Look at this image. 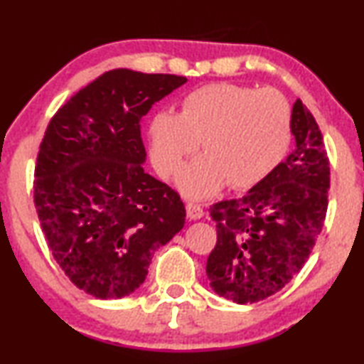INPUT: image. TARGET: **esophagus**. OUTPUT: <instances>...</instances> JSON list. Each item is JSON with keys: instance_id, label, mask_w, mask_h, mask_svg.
<instances>
[{"instance_id": "1", "label": "esophagus", "mask_w": 364, "mask_h": 364, "mask_svg": "<svg viewBox=\"0 0 364 364\" xmlns=\"http://www.w3.org/2000/svg\"><path fill=\"white\" fill-rule=\"evenodd\" d=\"M187 217L191 220H200L203 217V208L197 203H187Z\"/></svg>"}]
</instances>
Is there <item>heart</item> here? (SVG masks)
Wrapping results in <instances>:
<instances>
[{
  "instance_id": "heart-1",
  "label": "heart",
  "mask_w": 364,
  "mask_h": 364,
  "mask_svg": "<svg viewBox=\"0 0 364 364\" xmlns=\"http://www.w3.org/2000/svg\"><path fill=\"white\" fill-rule=\"evenodd\" d=\"M151 159L162 177H171L202 142L203 156L177 177L191 198L228 188L243 191L262 182L288 151L291 109L275 89L207 84L183 99L182 111H161L149 124Z\"/></svg>"
}]
</instances>
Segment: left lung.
Returning a JSON list of instances; mask_svg holds the SVG:
<instances>
[{
  "mask_svg": "<svg viewBox=\"0 0 364 364\" xmlns=\"http://www.w3.org/2000/svg\"><path fill=\"white\" fill-rule=\"evenodd\" d=\"M295 151L245 196L213 203L217 245L207 260L213 291L238 305L280 291L305 265L328 208L330 162L320 127L296 99Z\"/></svg>",
  "mask_w": 364,
  "mask_h": 364,
  "instance_id": "obj_1",
  "label": "left lung"
}]
</instances>
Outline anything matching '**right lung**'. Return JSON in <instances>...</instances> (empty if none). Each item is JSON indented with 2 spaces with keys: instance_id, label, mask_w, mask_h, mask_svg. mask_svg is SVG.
Masks as SVG:
<instances>
[{
  "instance_id": "add662e5",
  "label": "right lung",
  "mask_w": 364,
  "mask_h": 364,
  "mask_svg": "<svg viewBox=\"0 0 364 364\" xmlns=\"http://www.w3.org/2000/svg\"><path fill=\"white\" fill-rule=\"evenodd\" d=\"M186 82L114 69L49 121L34 171V205L53 257L89 295H131L146 280L154 252L186 223L181 197L144 171L139 126L154 102Z\"/></svg>"
}]
</instances>
